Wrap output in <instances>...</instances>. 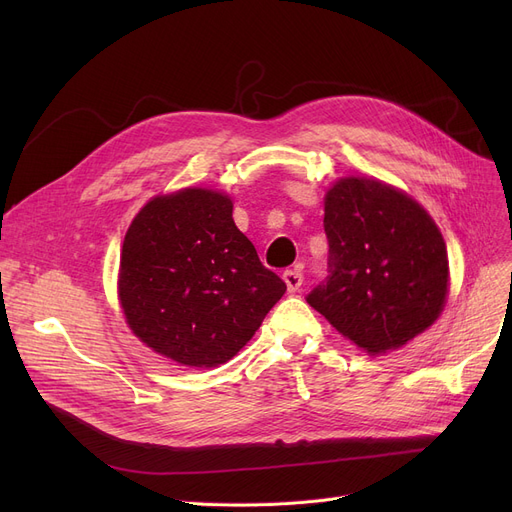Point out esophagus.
<instances>
[{
  "instance_id": "esophagus-1",
  "label": "esophagus",
  "mask_w": 512,
  "mask_h": 512,
  "mask_svg": "<svg viewBox=\"0 0 512 512\" xmlns=\"http://www.w3.org/2000/svg\"><path fill=\"white\" fill-rule=\"evenodd\" d=\"M282 278L286 282L288 292H297L301 288V284H303V274L299 270H286Z\"/></svg>"
}]
</instances>
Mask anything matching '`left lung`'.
Returning a JSON list of instances; mask_svg holds the SVG:
<instances>
[{"instance_id": "left-lung-1", "label": "left lung", "mask_w": 512, "mask_h": 512, "mask_svg": "<svg viewBox=\"0 0 512 512\" xmlns=\"http://www.w3.org/2000/svg\"><path fill=\"white\" fill-rule=\"evenodd\" d=\"M330 276L307 303L369 355L434 324L448 294V253L415 199L375 178H340L326 195Z\"/></svg>"}]
</instances>
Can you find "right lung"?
<instances>
[{"instance_id":"add662e5","label":"right lung","mask_w":512,"mask_h":512,"mask_svg":"<svg viewBox=\"0 0 512 512\" xmlns=\"http://www.w3.org/2000/svg\"><path fill=\"white\" fill-rule=\"evenodd\" d=\"M284 292L236 228L224 193L182 188L153 197L124 236L118 297L126 324L180 365L230 361Z\"/></svg>"}]
</instances>
